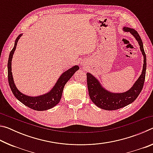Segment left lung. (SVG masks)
<instances>
[{"mask_svg":"<svg viewBox=\"0 0 153 153\" xmlns=\"http://www.w3.org/2000/svg\"><path fill=\"white\" fill-rule=\"evenodd\" d=\"M125 32H129L132 34L140 45L142 54L144 56V64L142 74L134 86L130 89L123 93H112L105 90L100 85V82L91 74L87 73V85L90 99L94 104L100 108L108 111L117 110L126 107L133 102L144 86L146 69V56L144 53L143 43L137 31L129 27H123Z\"/></svg>","mask_w":153,"mask_h":153,"instance_id":"1","label":"left lung"}]
</instances>
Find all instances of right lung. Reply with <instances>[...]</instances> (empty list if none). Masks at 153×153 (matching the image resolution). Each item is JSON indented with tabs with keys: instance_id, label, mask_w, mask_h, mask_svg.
I'll return each instance as SVG.
<instances>
[{
	"instance_id": "obj_1",
	"label": "right lung",
	"mask_w": 153,
	"mask_h": 153,
	"mask_svg": "<svg viewBox=\"0 0 153 153\" xmlns=\"http://www.w3.org/2000/svg\"><path fill=\"white\" fill-rule=\"evenodd\" d=\"M22 36V34H19L18 36V37L15 40L14 47L10 52L9 54L8 60V81L9 86L11 88V91L15 97L25 106L36 111L48 110L49 108L55 107L60 101L65 85L75 74V72L78 70L79 67L77 65H75L67 71H65L59 78L55 86L52 88L50 92L46 93L45 94L33 97L22 94L15 86L11 72V61L13 55L15 48H16L18 40H19Z\"/></svg>"
}]
</instances>
